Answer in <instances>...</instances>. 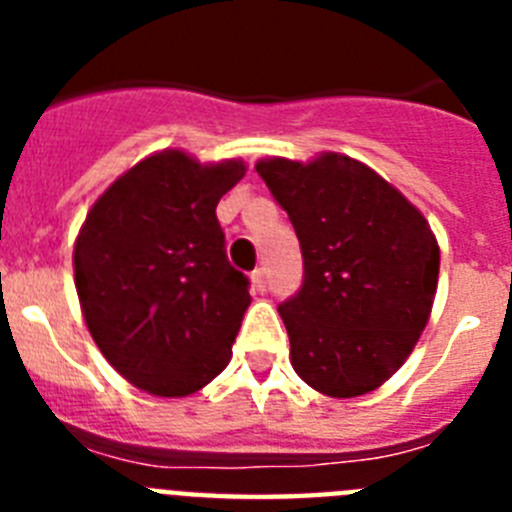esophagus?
I'll use <instances>...</instances> for the list:
<instances>
[{"instance_id":"esophagus-1","label":"esophagus","mask_w":512,"mask_h":512,"mask_svg":"<svg viewBox=\"0 0 512 512\" xmlns=\"http://www.w3.org/2000/svg\"><path fill=\"white\" fill-rule=\"evenodd\" d=\"M251 284L256 292H264L266 289V279H264V269H253L251 271Z\"/></svg>"}]
</instances>
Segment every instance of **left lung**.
Segmentation results:
<instances>
[{
	"label": "left lung",
	"mask_w": 512,
	"mask_h": 512,
	"mask_svg": "<svg viewBox=\"0 0 512 512\" xmlns=\"http://www.w3.org/2000/svg\"><path fill=\"white\" fill-rule=\"evenodd\" d=\"M256 171L295 225L305 277L279 305L297 377L328 397L377 390L405 364L431 315V225L377 171L343 153Z\"/></svg>",
	"instance_id": "obj_1"
}]
</instances>
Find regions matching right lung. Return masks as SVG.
<instances>
[{
    "mask_svg": "<svg viewBox=\"0 0 512 512\" xmlns=\"http://www.w3.org/2000/svg\"><path fill=\"white\" fill-rule=\"evenodd\" d=\"M243 174L235 158L200 164L166 148L117 176L81 225L74 282L87 328L148 395L187 397L228 366L251 295L215 207Z\"/></svg>",
    "mask_w": 512,
    "mask_h": 512,
    "instance_id": "add662e5",
    "label": "right lung"
}]
</instances>
